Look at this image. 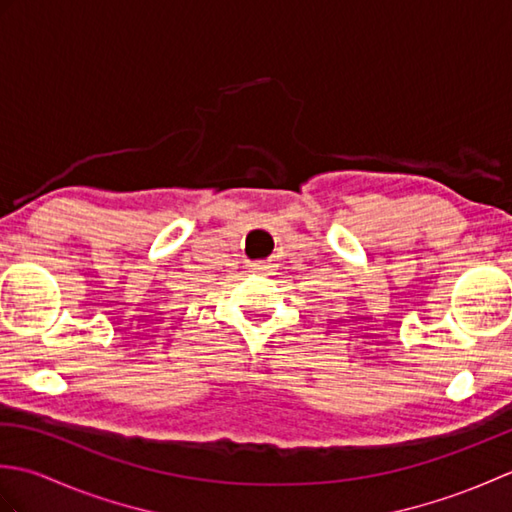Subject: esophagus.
<instances>
[{"label": "esophagus", "mask_w": 512, "mask_h": 512, "mask_svg": "<svg viewBox=\"0 0 512 512\" xmlns=\"http://www.w3.org/2000/svg\"><path fill=\"white\" fill-rule=\"evenodd\" d=\"M253 270H255V273H264V270H266V264L257 262V264H253Z\"/></svg>", "instance_id": "1"}]
</instances>
